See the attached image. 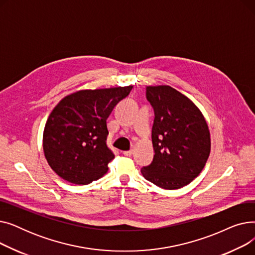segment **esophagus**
I'll return each mask as SVG.
<instances>
[{
	"instance_id": "esophagus-1",
	"label": "esophagus",
	"mask_w": 255,
	"mask_h": 255,
	"mask_svg": "<svg viewBox=\"0 0 255 255\" xmlns=\"http://www.w3.org/2000/svg\"><path fill=\"white\" fill-rule=\"evenodd\" d=\"M132 153H133V150L131 149V150H128V151H124L123 152V154L125 155V156H131L132 155Z\"/></svg>"
}]
</instances>
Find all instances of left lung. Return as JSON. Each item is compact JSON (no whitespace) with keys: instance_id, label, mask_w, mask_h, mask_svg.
<instances>
[{"instance_id":"obj_1","label":"left lung","mask_w":255,"mask_h":255,"mask_svg":"<svg viewBox=\"0 0 255 255\" xmlns=\"http://www.w3.org/2000/svg\"><path fill=\"white\" fill-rule=\"evenodd\" d=\"M146 99L154 109L152 128L154 158L143 166L145 180L163 189H179L192 182L207 163L210 131L198 107L169 86L146 87Z\"/></svg>"}]
</instances>
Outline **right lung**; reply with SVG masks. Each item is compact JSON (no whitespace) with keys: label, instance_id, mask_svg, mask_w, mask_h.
I'll return each mask as SVG.
<instances>
[{"label":"right lung","instance_id":"right-lung-1","mask_svg":"<svg viewBox=\"0 0 255 255\" xmlns=\"http://www.w3.org/2000/svg\"><path fill=\"white\" fill-rule=\"evenodd\" d=\"M131 90L132 86L80 90L57 104L44 127L43 151L59 177L87 185L105 175L115 158L106 144V120Z\"/></svg>","mask_w":255,"mask_h":255}]
</instances>
